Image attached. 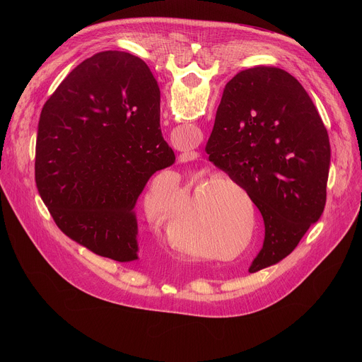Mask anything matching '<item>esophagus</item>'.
<instances>
[{
  "mask_svg": "<svg viewBox=\"0 0 362 362\" xmlns=\"http://www.w3.org/2000/svg\"><path fill=\"white\" fill-rule=\"evenodd\" d=\"M180 162L182 163H186V162H190V160H194L196 159V153L194 151H185L180 154Z\"/></svg>",
  "mask_w": 362,
  "mask_h": 362,
  "instance_id": "esophagus-1",
  "label": "esophagus"
}]
</instances>
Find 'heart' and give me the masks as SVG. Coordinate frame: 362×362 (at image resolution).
Wrapping results in <instances>:
<instances>
[{"label": "heart", "mask_w": 362, "mask_h": 362, "mask_svg": "<svg viewBox=\"0 0 362 362\" xmlns=\"http://www.w3.org/2000/svg\"><path fill=\"white\" fill-rule=\"evenodd\" d=\"M218 186H226L230 189H242L232 177H229L226 175H221L211 180H206L203 183H200L197 186V189L193 192V194L189 200L190 211H193V214H194V211H197V206L200 204V202L203 199V194L206 192L215 190ZM196 233H197V236H200L203 239V242H206L209 246L221 249V247H225L226 242L236 239L239 229H236V226L229 219H226L225 215L216 212V214H211L209 216H206L203 221L196 223ZM166 235H168V243L172 247H175L176 250L186 252V253H193L197 250L196 243L190 242L189 233L182 230L173 219H169L166 222Z\"/></svg>", "instance_id": "obj_1"}]
</instances>
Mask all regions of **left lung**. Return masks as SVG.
<instances>
[{
    "label": "left lung",
    "mask_w": 362,
    "mask_h": 362,
    "mask_svg": "<svg viewBox=\"0 0 362 362\" xmlns=\"http://www.w3.org/2000/svg\"><path fill=\"white\" fill-rule=\"evenodd\" d=\"M206 153L262 214L265 239L249 272L282 261L327 202L331 147L311 97L282 69L239 71L225 86Z\"/></svg>",
    "instance_id": "1"
}]
</instances>
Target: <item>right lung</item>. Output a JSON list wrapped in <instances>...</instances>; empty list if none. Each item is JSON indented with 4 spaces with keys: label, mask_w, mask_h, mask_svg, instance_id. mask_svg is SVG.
I'll use <instances>...</instances> for the list:
<instances>
[{
    "label": "right lung",
    "mask_w": 362,
    "mask_h": 362,
    "mask_svg": "<svg viewBox=\"0 0 362 362\" xmlns=\"http://www.w3.org/2000/svg\"><path fill=\"white\" fill-rule=\"evenodd\" d=\"M175 153L160 130V90L124 51L78 64L42 107L35 183L56 225L95 255L139 259L134 206Z\"/></svg>",
    "instance_id": "right-lung-1"
}]
</instances>
